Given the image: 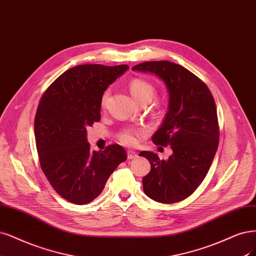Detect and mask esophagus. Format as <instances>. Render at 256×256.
<instances>
[{
  "label": "esophagus",
  "instance_id": "1",
  "mask_svg": "<svg viewBox=\"0 0 256 256\" xmlns=\"http://www.w3.org/2000/svg\"><path fill=\"white\" fill-rule=\"evenodd\" d=\"M127 158H129V160H134V158H138V154L136 152L129 150V152H127Z\"/></svg>",
  "mask_w": 256,
  "mask_h": 256
}]
</instances>
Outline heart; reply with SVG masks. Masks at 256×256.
Here are the masks:
<instances>
[{
	"label": "heart",
	"mask_w": 256,
	"mask_h": 256,
	"mask_svg": "<svg viewBox=\"0 0 256 256\" xmlns=\"http://www.w3.org/2000/svg\"><path fill=\"white\" fill-rule=\"evenodd\" d=\"M129 91L132 98L138 104H149L154 100L156 94V90L154 86L143 78H134L132 79L129 84ZM109 98V91H106L102 96L100 104L104 108L107 104V100ZM143 129H126L120 132V140L127 146H134L138 143V138L140 134H143Z\"/></svg>",
	"instance_id": "heart-1"
}]
</instances>
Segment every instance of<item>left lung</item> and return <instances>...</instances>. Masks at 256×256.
<instances>
[{
    "instance_id": "1",
    "label": "left lung",
    "mask_w": 256,
    "mask_h": 256,
    "mask_svg": "<svg viewBox=\"0 0 256 256\" xmlns=\"http://www.w3.org/2000/svg\"><path fill=\"white\" fill-rule=\"evenodd\" d=\"M132 70L156 75L168 92V109L152 142L170 145L172 154L160 160L154 152H140L150 163V172L142 181L144 192L161 204L182 201L204 181L217 150L219 129L213 95L196 75L170 61H148Z\"/></svg>"
}]
</instances>
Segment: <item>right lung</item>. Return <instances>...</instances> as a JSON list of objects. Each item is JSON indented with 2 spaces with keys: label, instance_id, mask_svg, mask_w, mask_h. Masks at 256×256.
Listing matches in <instances>:
<instances>
[{
  "label": "right lung",
  "instance_id": "obj_1",
  "mask_svg": "<svg viewBox=\"0 0 256 256\" xmlns=\"http://www.w3.org/2000/svg\"><path fill=\"white\" fill-rule=\"evenodd\" d=\"M128 68L127 64L77 66L42 95L34 126L40 165L52 186L72 204H90L126 161V152L116 144L92 152L86 128L100 120L104 92Z\"/></svg>",
  "mask_w": 256,
  "mask_h": 256
}]
</instances>
